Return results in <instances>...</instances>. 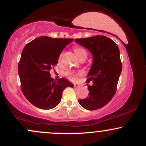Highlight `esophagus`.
I'll use <instances>...</instances> for the list:
<instances>
[{
    "label": "esophagus",
    "instance_id": "34e87169",
    "mask_svg": "<svg viewBox=\"0 0 146 146\" xmlns=\"http://www.w3.org/2000/svg\"><path fill=\"white\" fill-rule=\"evenodd\" d=\"M73 86H74V88H80V85L78 84H74Z\"/></svg>",
    "mask_w": 146,
    "mask_h": 146
}]
</instances>
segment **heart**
<instances>
[{"mask_svg":"<svg viewBox=\"0 0 146 146\" xmlns=\"http://www.w3.org/2000/svg\"><path fill=\"white\" fill-rule=\"evenodd\" d=\"M74 51L76 53V55L78 56V58H81L82 56H87V51L84 48H82V47H75L74 48ZM62 58V53L60 55L59 57V60L61 59ZM64 75L67 78L68 80H71V81H75L76 80V74L74 73L73 71H67L64 73Z\"/></svg>","mask_w":146,"mask_h":146,"instance_id":"heart-1","label":"heart"}]
</instances>
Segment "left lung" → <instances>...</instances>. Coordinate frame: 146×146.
<instances>
[{
	"label": "left lung",
	"mask_w": 146,
	"mask_h": 146,
	"mask_svg": "<svg viewBox=\"0 0 146 146\" xmlns=\"http://www.w3.org/2000/svg\"><path fill=\"white\" fill-rule=\"evenodd\" d=\"M75 42L88 48L93 56V64L87 77L88 97L79 100L80 104L88 110L100 109L109 102L117 90L122 64L116 43L109 38L95 36L75 39Z\"/></svg>",
	"instance_id": "left-lung-1"
}]
</instances>
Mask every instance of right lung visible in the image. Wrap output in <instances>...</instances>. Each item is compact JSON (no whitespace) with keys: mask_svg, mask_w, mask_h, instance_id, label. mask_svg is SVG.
I'll list each match as a JSON object with an SVG mask.
<instances>
[{"mask_svg":"<svg viewBox=\"0 0 146 146\" xmlns=\"http://www.w3.org/2000/svg\"><path fill=\"white\" fill-rule=\"evenodd\" d=\"M73 38L38 37L26 44L18 63L21 90L30 103L38 108H55L63 90L73 84L66 78L54 80L50 71L57 65L60 53Z\"/></svg>","mask_w":146,"mask_h":146,"instance_id":"1","label":"right lung"}]
</instances>
